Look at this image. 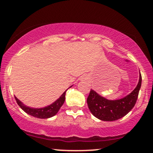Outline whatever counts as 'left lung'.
<instances>
[{
    "label": "left lung",
    "instance_id": "obj_1",
    "mask_svg": "<svg viewBox=\"0 0 153 153\" xmlns=\"http://www.w3.org/2000/svg\"><path fill=\"white\" fill-rule=\"evenodd\" d=\"M141 83L142 76L140 72V79L136 88L125 97L117 100L107 99L91 89L87 99L89 110L95 117L106 122H112L122 118L134 106Z\"/></svg>",
    "mask_w": 153,
    "mask_h": 153
}]
</instances>
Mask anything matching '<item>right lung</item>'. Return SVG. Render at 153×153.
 Listing matches in <instances>:
<instances>
[{
    "instance_id": "add662e5",
    "label": "right lung",
    "mask_w": 153,
    "mask_h": 153,
    "mask_svg": "<svg viewBox=\"0 0 153 153\" xmlns=\"http://www.w3.org/2000/svg\"><path fill=\"white\" fill-rule=\"evenodd\" d=\"M67 90H68V89H67ZM67 90L61 95V96L58 99L56 100V101L52 103V104L49 105V106H47L43 107V108H31V107L27 106H26V105H24V103H23L21 101H19L16 96L15 99L19 106H20L21 108H22V110H24L26 114L32 116V117H36V118L48 119L50 118V117H54V116L57 114V112L59 111V108H60L61 106H62V104L65 102V94Z\"/></svg>"
}]
</instances>
